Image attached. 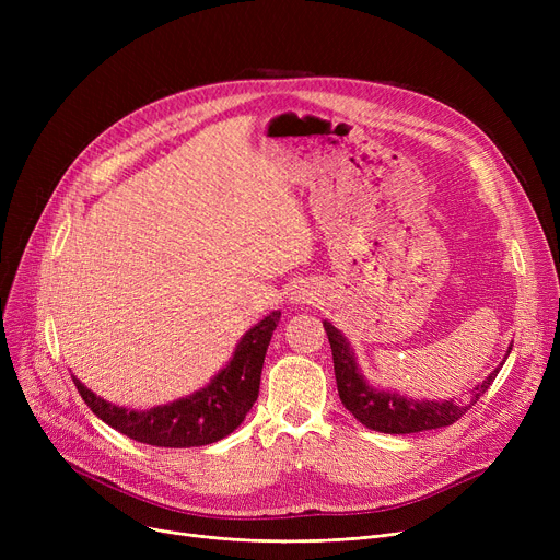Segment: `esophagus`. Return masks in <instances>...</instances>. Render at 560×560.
I'll use <instances>...</instances> for the list:
<instances>
[{"mask_svg": "<svg viewBox=\"0 0 560 560\" xmlns=\"http://www.w3.org/2000/svg\"><path fill=\"white\" fill-rule=\"evenodd\" d=\"M308 298H311V292H306V288H298L295 292H292L290 300H295L298 304H304V302H308Z\"/></svg>", "mask_w": 560, "mask_h": 560, "instance_id": "obj_1", "label": "esophagus"}]
</instances>
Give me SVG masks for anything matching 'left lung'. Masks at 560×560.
<instances>
[{"mask_svg":"<svg viewBox=\"0 0 560 560\" xmlns=\"http://www.w3.org/2000/svg\"><path fill=\"white\" fill-rule=\"evenodd\" d=\"M331 342L334 351V370H336V384L338 395L345 408L354 416L363 427L381 433H418L429 429H443L454 424L463 418L469 408H472L479 397L490 388L494 376L506 363L513 345H509L504 361L499 363L481 384H477L465 397L456 399H413L406 397L397 390L376 388L363 376L357 354L351 349L349 340L336 329L329 319L322 322Z\"/></svg>","mask_w":560,"mask_h":560,"instance_id":"obj_1","label":"left lung"}]
</instances>
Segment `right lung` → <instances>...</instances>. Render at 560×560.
Wrapping results in <instances>:
<instances>
[{
    "instance_id": "add662e5",
    "label": "right lung",
    "mask_w": 560,
    "mask_h": 560,
    "mask_svg": "<svg viewBox=\"0 0 560 560\" xmlns=\"http://www.w3.org/2000/svg\"><path fill=\"white\" fill-rule=\"evenodd\" d=\"M279 317L281 311H272L256 322L235 345L231 361L218 370L209 384L170 404L147 410L117 406L85 388L77 376H72V381L88 408L102 422L138 443L176 450L211 445L238 429L252 410L258 397L265 351H268Z\"/></svg>"
}]
</instances>
